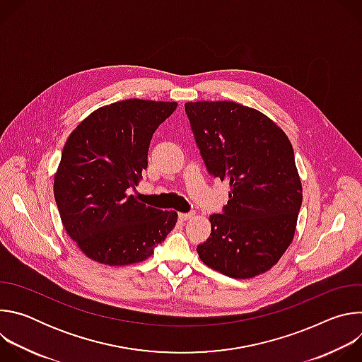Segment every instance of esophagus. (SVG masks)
<instances>
[{"label": "esophagus", "mask_w": 362, "mask_h": 362, "mask_svg": "<svg viewBox=\"0 0 362 362\" xmlns=\"http://www.w3.org/2000/svg\"><path fill=\"white\" fill-rule=\"evenodd\" d=\"M193 216V214H179V221H182V222H185V221H187V219H190Z\"/></svg>", "instance_id": "34e87169"}]
</instances>
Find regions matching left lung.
<instances>
[{
  "label": "left lung",
  "mask_w": 362,
  "mask_h": 362,
  "mask_svg": "<svg viewBox=\"0 0 362 362\" xmlns=\"http://www.w3.org/2000/svg\"><path fill=\"white\" fill-rule=\"evenodd\" d=\"M206 169L228 180V204L211 215L212 232L196 250L230 278L269 271L295 233L302 186L286 134L265 115L233 101L186 103Z\"/></svg>",
  "instance_id": "1"
}]
</instances>
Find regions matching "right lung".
<instances>
[{"label":"right lung","instance_id":"obj_1","mask_svg":"<svg viewBox=\"0 0 362 362\" xmlns=\"http://www.w3.org/2000/svg\"><path fill=\"white\" fill-rule=\"evenodd\" d=\"M176 101L130 98L100 107L67 139L54 197L69 236L90 259L122 267L151 256L177 222L130 194L147 168L156 129Z\"/></svg>","mask_w":362,"mask_h":362}]
</instances>
